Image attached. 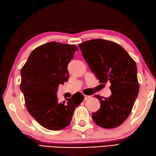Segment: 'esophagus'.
Instances as JSON below:
<instances>
[{
    "label": "esophagus",
    "instance_id": "obj_1",
    "mask_svg": "<svg viewBox=\"0 0 156 156\" xmlns=\"http://www.w3.org/2000/svg\"><path fill=\"white\" fill-rule=\"evenodd\" d=\"M90 96H88V95H84L83 97V99L84 100H87V99H88L89 98H90Z\"/></svg>",
    "mask_w": 156,
    "mask_h": 156
}]
</instances>
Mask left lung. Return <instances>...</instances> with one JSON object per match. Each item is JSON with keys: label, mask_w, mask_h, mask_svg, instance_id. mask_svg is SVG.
<instances>
[{"label": "left lung", "mask_w": 156, "mask_h": 156, "mask_svg": "<svg viewBox=\"0 0 156 156\" xmlns=\"http://www.w3.org/2000/svg\"><path fill=\"white\" fill-rule=\"evenodd\" d=\"M89 68L101 83H110L108 98L95 95L100 108L93 113V121L105 129L121 125L131 113L139 93L136 62L117 43L93 39L79 45Z\"/></svg>", "instance_id": "1"}]
</instances>
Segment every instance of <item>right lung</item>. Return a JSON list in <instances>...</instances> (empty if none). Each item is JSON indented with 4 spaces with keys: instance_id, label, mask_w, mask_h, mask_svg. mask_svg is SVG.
Returning a JSON list of instances; mask_svg holds the SVG:
<instances>
[{
    "instance_id": "right-lung-1",
    "label": "right lung",
    "mask_w": 156,
    "mask_h": 156,
    "mask_svg": "<svg viewBox=\"0 0 156 156\" xmlns=\"http://www.w3.org/2000/svg\"><path fill=\"white\" fill-rule=\"evenodd\" d=\"M76 50L75 45L47 43L32 51L21 69L20 88L27 110L47 129L57 131L68 126L83 99L77 93L60 103L57 95L58 85L68 80V65Z\"/></svg>"
}]
</instances>
